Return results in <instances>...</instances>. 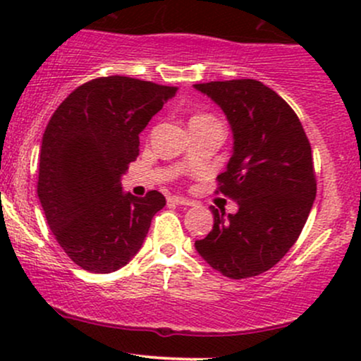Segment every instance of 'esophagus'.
Wrapping results in <instances>:
<instances>
[{
	"label": "esophagus",
	"instance_id": "esophagus-1",
	"mask_svg": "<svg viewBox=\"0 0 361 361\" xmlns=\"http://www.w3.org/2000/svg\"><path fill=\"white\" fill-rule=\"evenodd\" d=\"M168 200L175 205H186V207L193 205L192 200H188V198H183V197H169Z\"/></svg>",
	"mask_w": 361,
	"mask_h": 361
}]
</instances>
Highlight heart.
I'll use <instances>...</instances> for the list:
<instances>
[{
  "mask_svg": "<svg viewBox=\"0 0 361 361\" xmlns=\"http://www.w3.org/2000/svg\"><path fill=\"white\" fill-rule=\"evenodd\" d=\"M200 122V120H215L214 117H210V115H197V117H193L192 118V122Z\"/></svg>",
  "mask_w": 361,
  "mask_h": 361,
  "instance_id": "1",
  "label": "heart"
}]
</instances>
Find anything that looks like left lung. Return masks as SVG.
<instances>
[{
    "label": "left lung",
    "instance_id": "1",
    "mask_svg": "<svg viewBox=\"0 0 361 361\" xmlns=\"http://www.w3.org/2000/svg\"><path fill=\"white\" fill-rule=\"evenodd\" d=\"M195 88L221 106L233 128V157L215 192L239 205L229 215L212 207V231L195 247L224 276L250 279L275 267L304 229L317 192L310 142L292 106L261 81Z\"/></svg>",
    "mask_w": 361,
    "mask_h": 361
}]
</instances>
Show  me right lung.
I'll list each match as a JSON object with an SVG mask.
<instances>
[{"mask_svg":"<svg viewBox=\"0 0 361 361\" xmlns=\"http://www.w3.org/2000/svg\"><path fill=\"white\" fill-rule=\"evenodd\" d=\"M175 86L97 78L57 106L45 127L37 193L54 238L82 270L110 273L137 255L166 198L122 192L139 134L176 94Z\"/></svg>","mask_w":361,"mask_h":361,"instance_id":"add662e5","label":"right lung"}]
</instances>
